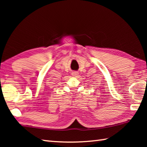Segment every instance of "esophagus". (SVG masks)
I'll return each mask as SVG.
<instances>
[{
    "mask_svg": "<svg viewBox=\"0 0 147 147\" xmlns=\"http://www.w3.org/2000/svg\"><path fill=\"white\" fill-rule=\"evenodd\" d=\"M71 74H72V76H73L77 77V76L78 75V72L74 71V72H73V73H71Z\"/></svg>",
    "mask_w": 147,
    "mask_h": 147,
    "instance_id": "34e87169",
    "label": "esophagus"
}]
</instances>
